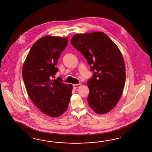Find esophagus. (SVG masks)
Returning a JSON list of instances; mask_svg holds the SVG:
<instances>
[{
    "mask_svg": "<svg viewBox=\"0 0 152 152\" xmlns=\"http://www.w3.org/2000/svg\"><path fill=\"white\" fill-rule=\"evenodd\" d=\"M81 83L75 84V85H73V87H74V88L76 89V88H80V87L81 86Z\"/></svg>",
    "mask_w": 152,
    "mask_h": 152,
    "instance_id": "esophagus-1",
    "label": "esophagus"
}]
</instances>
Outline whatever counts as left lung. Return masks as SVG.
I'll use <instances>...</instances> for the list:
<instances>
[{
	"label": "left lung",
	"instance_id": "8db88e82",
	"mask_svg": "<svg viewBox=\"0 0 152 152\" xmlns=\"http://www.w3.org/2000/svg\"><path fill=\"white\" fill-rule=\"evenodd\" d=\"M71 43L81 52L94 72L88 82L89 106L99 115L110 112L119 101L126 77L118 47L102 32L76 34Z\"/></svg>",
	"mask_w": 152,
	"mask_h": 152
}]
</instances>
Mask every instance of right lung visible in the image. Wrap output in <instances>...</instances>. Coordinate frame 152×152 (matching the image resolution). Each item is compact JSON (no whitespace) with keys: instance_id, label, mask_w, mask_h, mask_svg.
Returning <instances> with one entry per match:
<instances>
[{"instance_id":"obj_1","label":"right lung","mask_w":152,"mask_h":152,"mask_svg":"<svg viewBox=\"0 0 152 152\" xmlns=\"http://www.w3.org/2000/svg\"><path fill=\"white\" fill-rule=\"evenodd\" d=\"M69 37L46 36L31 47L22 68V76L28 95L45 115L59 117L67 110L73 86L62 79H53L58 71L56 65Z\"/></svg>"}]
</instances>
